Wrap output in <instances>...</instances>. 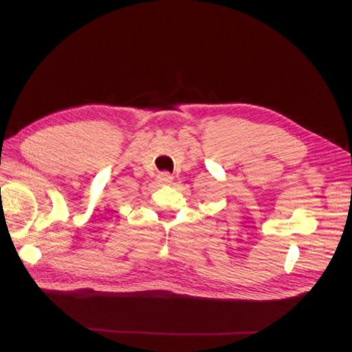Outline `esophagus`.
I'll use <instances>...</instances> for the list:
<instances>
[{
  "instance_id": "esophagus-1",
  "label": "esophagus",
  "mask_w": 352,
  "mask_h": 352,
  "mask_svg": "<svg viewBox=\"0 0 352 352\" xmlns=\"http://www.w3.org/2000/svg\"><path fill=\"white\" fill-rule=\"evenodd\" d=\"M158 181H160L161 184H170V182L173 181V177H171V174H168V173H161V174L158 175Z\"/></svg>"
}]
</instances>
